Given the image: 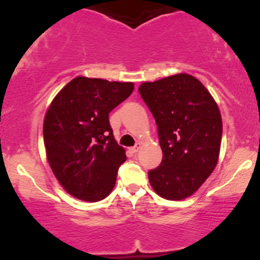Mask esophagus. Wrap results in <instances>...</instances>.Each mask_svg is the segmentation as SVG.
I'll list each match as a JSON object with an SVG mask.
<instances>
[{
    "label": "esophagus",
    "mask_w": 260,
    "mask_h": 260,
    "mask_svg": "<svg viewBox=\"0 0 260 260\" xmlns=\"http://www.w3.org/2000/svg\"><path fill=\"white\" fill-rule=\"evenodd\" d=\"M141 143H136V145L135 146H133V148H130V151L133 152V153H135V152H137L139 149H141Z\"/></svg>",
    "instance_id": "obj_1"
}]
</instances>
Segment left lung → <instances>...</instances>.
Listing matches in <instances>:
<instances>
[{
  "mask_svg": "<svg viewBox=\"0 0 260 260\" xmlns=\"http://www.w3.org/2000/svg\"><path fill=\"white\" fill-rule=\"evenodd\" d=\"M138 91L155 117L163 151L159 167L149 171V182L165 199L190 197L218 163L223 133L219 108L189 74L144 82Z\"/></svg>",
  "mask_w": 260,
  "mask_h": 260,
  "instance_id": "8db88e82",
  "label": "left lung"
}]
</instances>
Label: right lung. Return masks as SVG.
Instances as JSON below:
<instances>
[{
    "label": "right lung",
    "mask_w": 260,
    "mask_h": 260,
    "mask_svg": "<svg viewBox=\"0 0 260 260\" xmlns=\"http://www.w3.org/2000/svg\"><path fill=\"white\" fill-rule=\"evenodd\" d=\"M133 91V82L78 76L49 105L43 122L47 159L69 194L99 202L114 189L126 156L112 134L109 114Z\"/></svg>",
    "instance_id": "right-lung-1"
}]
</instances>
